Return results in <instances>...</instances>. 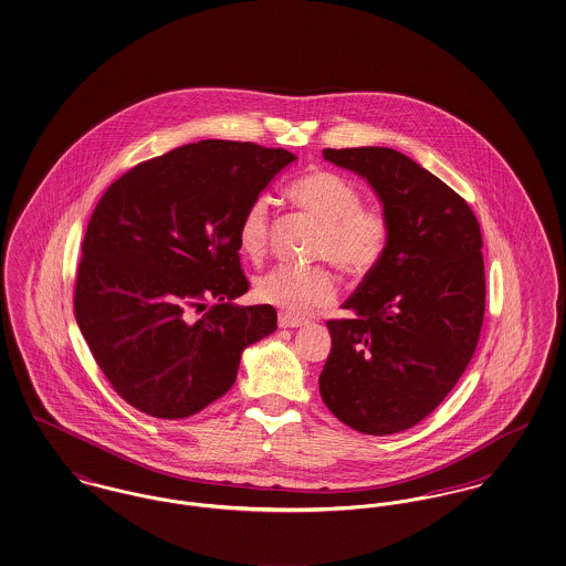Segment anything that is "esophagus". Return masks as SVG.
<instances>
[{
    "mask_svg": "<svg viewBox=\"0 0 566 566\" xmlns=\"http://www.w3.org/2000/svg\"><path fill=\"white\" fill-rule=\"evenodd\" d=\"M304 323H306V319H300V317H294L290 313L279 315V327H302Z\"/></svg>",
    "mask_w": 566,
    "mask_h": 566,
    "instance_id": "34e87169",
    "label": "esophagus"
}]
</instances>
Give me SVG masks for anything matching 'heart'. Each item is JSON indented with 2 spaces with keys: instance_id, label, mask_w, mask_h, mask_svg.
<instances>
[{
  "instance_id": "b5f03b06",
  "label": "heart",
  "mask_w": 566,
  "mask_h": 566,
  "mask_svg": "<svg viewBox=\"0 0 566 566\" xmlns=\"http://www.w3.org/2000/svg\"><path fill=\"white\" fill-rule=\"evenodd\" d=\"M295 205L323 223L315 255L334 262L348 276H366L378 266L389 243V221L376 207H364L353 181L332 171L304 175L290 188ZM271 207L258 197L247 207L239 226V247L260 262L269 251ZM336 279L325 266L302 269L281 264L255 281L260 302L290 315H306L336 297Z\"/></svg>"
}]
</instances>
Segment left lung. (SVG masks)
I'll return each instance as SVG.
<instances>
[{
	"label": "left lung",
	"mask_w": 566,
	"mask_h": 566,
	"mask_svg": "<svg viewBox=\"0 0 566 566\" xmlns=\"http://www.w3.org/2000/svg\"><path fill=\"white\" fill-rule=\"evenodd\" d=\"M368 179L389 221L382 260L329 319L319 391L355 431L391 436L429 417L469 366L484 321L482 232L465 198L391 148L323 149Z\"/></svg>",
	"instance_id": "8db88e82"
}]
</instances>
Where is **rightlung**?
Instances as JSON below:
<instances>
[{
    "mask_svg": "<svg viewBox=\"0 0 566 566\" xmlns=\"http://www.w3.org/2000/svg\"><path fill=\"white\" fill-rule=\"evenodd\" d=\"M294 160L283 148L205 139L139 163L105 190L84 234L74 311L126 403L192 417L234 385L243 348L276 329L271 304L232 302L249 290L239 226Z\"/></svg>",
    "mask_w": 566,
    "mask_h": 566,
    "instance_id": "right-lung-1",
    "label": "right lung"
}]
</instances>
